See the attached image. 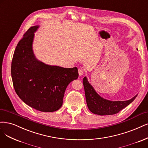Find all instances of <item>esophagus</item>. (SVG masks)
<instances>
[{
    "instance_id": "esophagus-1",
    "label": "esophagus",
    "mask_w": 148,
    "mask_h": 148,
    "mask_svg": "<svg viewBox=\"0 0 148 148\" xmlns=\"http://www.w3.org/2000/svg\"><path fill=\"white\" fill-rule=\"evenodd\" d=\"M84 73V70L83 69H78V73L79 76H82Z\"/></svg>"
}]
</instances>
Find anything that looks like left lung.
I'll use <instances>...</instances> for the list:
<instances>
[{
	"label": "left lung",
	"mask_w": 148,
	"mask_h": 148,
	"mask_svg": "<svg viewBox=\"0 0 148 148\" xmlns=\"http://www.w3.org/2000/svg\"><path fill=\"white\" fill-rule=\"evenodd\" d=\"M83 82L88 107L92 113L95 114L103 116L118 113L132 103L137 96L136 95L129 100L110 101L102 98L97 93L86 76L83 78Z\"/></svg>",
	"instance_id": "obj_1"
}]
</instances>
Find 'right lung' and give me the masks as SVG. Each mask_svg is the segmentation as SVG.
Returning <instances> with one entry per match:
<instances>
[{"mask_svg":"<svg viewBox=\"0 0 148 148\" xmlns=\"http://www.w3.org/2000/svg\"><path fill=\"white\" fill-rule=\"evenodd\" d=\"M38 27H30L18 42L12 62V78L15 92L25 104L42 112H53L62 106L67 86L78 78V69L49 65L36 59L32 43Z\"/></svg>","mask_w":148,"mask_h":148,"instance_id":"1","label":"right lung"}]
</instances>
